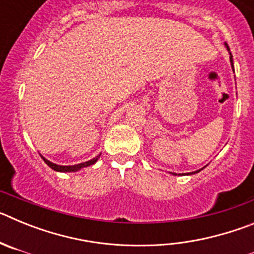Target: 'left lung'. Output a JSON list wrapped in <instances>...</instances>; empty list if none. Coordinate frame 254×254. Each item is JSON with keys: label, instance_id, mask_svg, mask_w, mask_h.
Masks as SVG:
<instances>
[{"label": "left lung", "instance_id": "left-lung-1", "mask_svg": "<svg viewBox=\"0 0 254 254\" xmlns=\"http://www.w3.org/2000/svg\"><path fill=\"white\" fill-rule=\"evenodd\" d=\"M225 46H226V49H228V51H229V55H230V64H232L233 69H234V66H233V56H232V53H230V49H229L228 44L225 43ZM203 168H205V167H203ZM203 168H202V169H203ZM202 169H198V170H196V172H192V173H187V176H188V174H196V173L201 172V170H202ZM185 174H186V173H185ZM185 174H183V173H182V174H178V176H185ZM174 176H177L176 173H174Z\"/></svg>", "mask_w": 254, "mask_h": 254}]
</instances>
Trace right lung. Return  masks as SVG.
<instances>
[{"label": "right lung", "mask_w": 254, "mask_h": 254, "mask_svg": "<svg viewBox=\"0 0 254 254\" xmlns=\"http://www.w3.org/2000/svg\"><path fill=\"white\" fill-rule=\"evenodd\" d=\"M100 155L99 154L98 156H95L94 159H91V160L89 161H85V163H80V164H76V165H58V164H55V163H52V161L47 160L46 158H43L44 163L48 165L49 168H52L53 170H56V172H61V173H69V172H77V170L82 169V168H86V167H90V165H93V164H95L96 161H98V159L100 158Z\"/></svg>", "instance_id": "1"}]
</instances>
